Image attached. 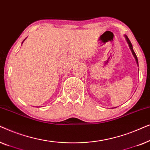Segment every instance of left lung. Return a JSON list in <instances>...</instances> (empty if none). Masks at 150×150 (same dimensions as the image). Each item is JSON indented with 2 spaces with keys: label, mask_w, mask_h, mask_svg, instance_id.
Returning <instances> with one entry per match:
<instances>
[{
  "label": "left lung",
  "mask_w": 150,
  "mask_h": 150,
  "mask_svg": "<svg viewBox=\"0 0 150 150\" xmlns=\"http://www.w3.org/2000/svg\"><path fill=\"white\" fill-rule=\"evenodd\" d=\"M125 38H126V42H127V43H128V46H129V47H130V50H131V52H132V54H133V56H134V57L135 58V60H136V62H137V65H138L139 66V63H138V59H137V55H136V54H135V52H134V51L133 50V48H132V44H131V42H130V40H129L128 39V36L127 35H125Z\"/></svg>",
  "instance_id": "obj_1"
}]
</instances>
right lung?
<instances>
[{
	"label": "right lung",
	"instance_id": "obj_1",
	"mask_svg": "<svg viewBox=\"0 0 150 150\" xmlns=\"http://www.w3.org/2000/svg\"><path fill=\"white\" fill-rule=\"evenodd\" d=\"M24 41H23V42H22V43H23V42H24Z\"/></svg>",
	"mask_w": 150,
	"mask_h": 150
}]
</instances>
